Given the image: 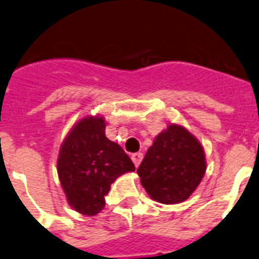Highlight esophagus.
I'll return each instance as SVG.
<instances>
[{
	"label": "esophagus",
	"instance_id": "34e87169",
	"mask_svg": "<svg viewBox=\"0 0 259 259\" xmlns=\"http://www.w3.org/2000/svg\"><path fill=\"white\" fill-rule=\"evenodd\" d=\"M142 153H134V154H132V161L134 162V165H136V167H138V165L141 163V161H142Z\"/></svg>",
	"mask_w": 259,
	"mask_h": 259
}]
</instances>
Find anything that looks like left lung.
<instances>
[{
	"mask_svg": "<svg viewBox=\"0 0 259 259\" xmlns=\"http://www.w3.org/2000/svg\"><path fill=\"white\" fill-rule=\"evenodd\" d=\"M206 171L202 145L184 126L171 125L155 137L137 173L150 198L159 203L184 202Z\"/></svg>",
	"mask_w": 259,
	"mask_h": 259,
	"instance_id": "left-lung-1",
	"label": "left lung"
}]
</instances>
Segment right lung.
<instances>
[{
	"label": "right lung",
	"instance_id": "1",
	"mask_svg": "<svg viewBox=\"0 0 259 259\" xmlns=\"http://www.w3.org/2000/svg\"><path fill=\"white\" fill-rule=\"evenodd\" d=\"M102 117H85L73 126L61 145L57 171L69 205L83 215L104 209L105 195L134 163L118 144L105 136Z\"/></svg>",
	"mask_w": 259,
	"mask_h": 259
}]
</instances>
